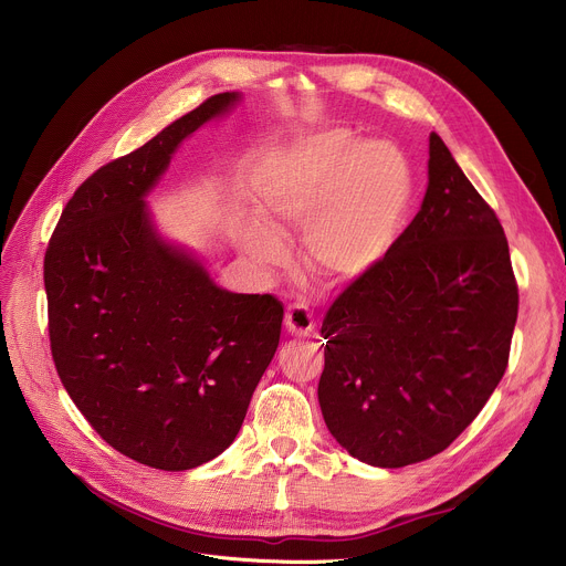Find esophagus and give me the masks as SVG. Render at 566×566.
Segmentation results:
<instances>
[{"label": "esophagus", "mask_w": 566, "mask_h": 566, "mask_svg": "<svg viewBox=\"0 0 566 566\" xmlns=\"http://www.w3.org/2000/svg\"><path fill=\"white\" fill-rule=\"evenodd\" d=\"M285 328L292 335L306 337L315 331V315L306 306H290L285 313Z\"/></svg>", "instance_id": "esophagus-1"}]
</instances>
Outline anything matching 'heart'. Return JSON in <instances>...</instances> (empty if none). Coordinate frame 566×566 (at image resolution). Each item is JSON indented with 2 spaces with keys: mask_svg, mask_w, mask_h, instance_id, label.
I'll return each mask as SVG.
<instances>
[{
  "mask_svg": "<svg viewBox=\"0 0 566 566\" xmlns=\"http://www.w3.org/2000/svg\"><path fill=\"white\" fill-rule=\"evenodd\" d=\"M412 201V169L387 140L324 128L290 147L258 188L265 227L244 235L247 253L274 272L290 260L281 238L303 229L306 268L331 283L376 270L397 242Z\"/></svg>",
  "mask_w": 566,
  "mask_h": 566,
  "instance_id": "1",
  "label": "heart"
}]
</instances>
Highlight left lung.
Here are the masks:
<instances>
[{
  "label": "left lung",
  "instance_id": "8db88e82",
  "mask_svg": "<svg viewBox=\"0 0 566 566\" xmlns=\"http://www.w3.org/2000/svg\"><path fill=\"white\" fill-rule=\"evenodd\" d=\"M516 308L499 217L430 134L421 210L322 324L317 397L337 444L382 469L444 451L503 378Z\"/></svg>",
  "mask_w": 566,
  "mask_h": 566
}]
</instances>
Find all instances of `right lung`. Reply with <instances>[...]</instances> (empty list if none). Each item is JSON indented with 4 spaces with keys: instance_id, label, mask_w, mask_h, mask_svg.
Wrapping results in <instances>:
<instances>
[{
    "instance_id": "obj_1",
    "label": "right lung",
    "mask_w": 566,
    "mask_h": 566,
    "mask_svg": "<svg viewBox=\"0 0 566 566\" xmlns=\"http://www.w3.org/2000/svg\"><path fill=\"white\" fill-rule=\"evenodd\" d=\"M222 93L85 181L45 253L50 339L70 399L126 458L163 471L227 451L281 339L283 303L214 283L147 203L174 154L229 115Z\"/></svg>"
}]
</instances>
